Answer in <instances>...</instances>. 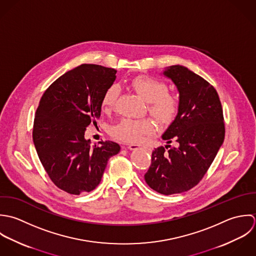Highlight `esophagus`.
I'll list each match as a JSON object with an SVG mask.
<instances>
[{
    "label": "esophagus",
    "instance_id": "esophagus-1",
    "mask_svg": "<svg viewBox=\"0 0 256 256\" xmlns=\"http://www.w3.org/2000/svg\"><path fill=\"white\" fill-rule=\"evenodd\" d=\"M142 146H138V144H130L128 146V148L130 150H138V148H142Z\"/></svg>",
    "mask_w": 256,
    "mask_h": 256
}]
</instances>
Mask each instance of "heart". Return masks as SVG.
<instances>
[{
	"mask_svg": "<svg viewBox=\"0 0 256 256\" xmlns=\"http://www.w3.org/2000/svg\"><path fill=\"white\" fill-rule=\"evenodd\" d=\"M132 86L148 102V110L161 124H170L179 112V100L176 96L168 93L166 83L148 76H138L132 80ZM120 90L118 85L108 88L102 99L104 110L114 106L120 96ZM155 130L154 122L150 120L122 118L114 124L110 134L114 138L126 142H138L146 134H152Z\"/></svg>",
	"mask_w": 256,
	"mask_h": 256,
	"instance_id": "b5f03b06",
	"label": "heart"
}]
</instances>
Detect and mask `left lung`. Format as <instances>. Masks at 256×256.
<instances>
[{
  "mask_svg": "<svg viewBox=\"0 0 256 256\" xmlns=\"http://www.w3.org/2000/svg\"><path fill=\"white\" fill-rule=\"evenodd\" d=\"M179 92V112L155 148L146 182L163 195L179 194L204 177L224 140L222 104L216 89L190 69L172 65L163 71ZM174 142L172 148L170 144Z\"/></svg>",
  "mask_w": 256,
  "mask_h": 256,
  "instance_id": "1",
  "label": "left lung"
}]
</instances>
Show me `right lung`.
Instances as JSON below:
<instances>
[{
    "mask_svg": "<svg viewBox=\"0 0 256 256\" xmlns=\"http://www.w3.org/2000/svg\"><path fill=\"white\" fill-rule=\"evenodd\" d=\"M116 71L96 64H82L55 80L38 106L32 138L40 160L52 182L61 190L80 195L101 182L108 159L120 148L114 142L91 146L86 128L97 126L104 94Z\"/></svg>",
    "mask_w": 256,
    "mask_h": 256,
    "instance_id": "1",
    "label": "right lung"
}]
</instances>
